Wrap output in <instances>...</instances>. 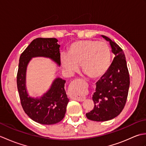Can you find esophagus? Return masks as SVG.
I'll return each mask as SVG.
<instances>
[{"label":"esophagus","instance_id":"obj_1","mask_svg":"<svg viewBox=\"0 0 146 146\" xmlns=\"http://www.w3.org/2000/svg\"><path fill=\"white\" fill-rule=\"evenodd\" d=\"M70 92V95L71 96H72V97L75 99L77 101H79V102H83L85 100V97H81V96H80L78 95H72V93H71V92Z\"/></svg>","mask_w":146,"mask_h":146}]
</instances>
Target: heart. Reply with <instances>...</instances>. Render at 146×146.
I'll return each mask as SVG.
<instances>
[{
	"label": "heart",
	"mask_w": 146,
	"mask_h": 146,
	"mask_svg": "<svg viewBox=\"0 0 146 146\" xmlns=\"http://www.w3.org/2000/svg\"><path fill=\"white\" fill-rule=\"evenodd\" d=\"M110 60V50L106 43L85 40L73 43L68 54L61 55L60 61L63 69L69 73L75 71L80 64L86 75L97 78L106 72Z\"/></svg>",
	"instance_id": "1"
}]
</instances>
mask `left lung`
<instances>
[{"label":"left lung","mask_w":146,"mask_h":146,"mask_svg":"<svg viewBox=\"0 0 146 146\" xmlns=\"http://www.w3.org/2000/svg\"><path fill=\"white\" fill-rule=\"evenodd\" d=\"M110 42L115 58L107 71L96 83L93 95L94 107L86 113L89 120L107 121L120 113L127 98L130 76L125 54L117 43L105 36H102Z\"/></svg>","instance_id":"left-lung-1"}]
</instances>
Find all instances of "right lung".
Returning a JSON list of instances; mask_svg holds the SVG:
<instances>
[{
	"mask_svg": "<svg viewBox=\"0 0 146 146\" xmlns=\"http://www.w3.org/2000/svg\"><path fill=\"white\" fill-rule=\"evenodd\" d=\"M57 42L56 38L34 39L22 52L17 74L18 92L24 111L32 120L44 125L55 124L64 118L69 102L64 90L66 81L58 78L41 98H31L25 85L26 68L31 59L36 56L49 58L60 65V45Z\"/></svg>",
	"mask_w": 146,
	"mask_h": 146,
	"instance_id": "obj_1",
	"label": "right lung"
}]
</instances>
